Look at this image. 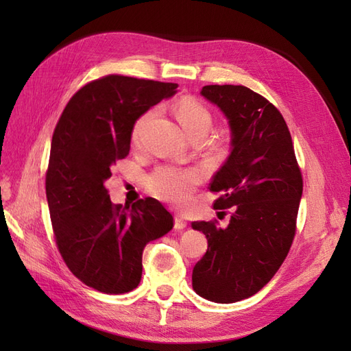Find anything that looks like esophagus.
I'll return each instance as SVG.
<instances>
[{
	"label": "esophagus",
	"mask_w": 351,
	"mask_h": 351,
	"mask_svg": "<svg viewBox=\"0 0 351 351\" xmlns=\"http://www.w3.org/2000/svg\"><path fill=\"white\" fill-rule=\"evenodd\" d=\"M186 226H187V222L184 218L178 217V215L174 218V228L176 230H183V228H186Z\"/></svg>",
	"instance_id": "obj_1"
}]
</instances>
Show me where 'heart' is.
I'll return each mask as SVG.
<instances>
[{"instance_id":"heart-1","label":"heart","mask_w":351,"mask_h":351,"mask_svg":"<svg viewBox=\"0 0 351 351\" xmlns=\"http://www.w3.org/2000/svg\"><path fill=\"white\" fill-rule=\"evenodd\" d=\"M154 110L143 112L136 120L132 130V142L139 143L146 123L152 119ZM174 114L184 132L192 136L195 133L210 129L212 115L204 104L192 97L180 98L174 105ZM200 183V174L192 168H178L171 165L158 167L146 178L149 192L159 200L173 205H183L193 195L196 186Z\"/></svg>"}]
</instances>
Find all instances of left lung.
I'll list each match as a JSON object with an SVG mask.
<instances>
[{"instance_id":"8db88e82","label":"left lung","mask_w":351,"mask_h":351,"mask_svg":"<svg viewBox=\"0 0 351 351\" xmlns=\"http://www.w3.org/2000/svg\"><path fill=\"white\" fill-rule=\"evenodd\" d=\"M202 95L226 114L231 154L212 178L219 193L218 221L193 222L204 232L208 250L193 268V290L206 300L234 303L256 294L284 262L294 236L303 192L291 134L284 117L262 95L246 86L208 84Z\"/></svg>"}]
</instances>
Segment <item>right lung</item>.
Masks as SVG:
<instances>
[{
    "instance_id": "obj_1",
    "label": "right lung",
    "mask_w": 351,
    "mask_h": 351,
    "mask_svg": "<svg viewBox=\"0 0 351 351\" xmlns=\"http://www.w3.org/2000/svg\"><path fill=\"white\" fill-rule=\"evenodd\" d=\"M176 88L121 74L92 80L73 95L52 134L45 189L57 247L74 277L101 293L136 289L145 246L174 226L154 197L114 205L107 182L130 152L136 120Z\"/></svg>"
}]
</instances>
